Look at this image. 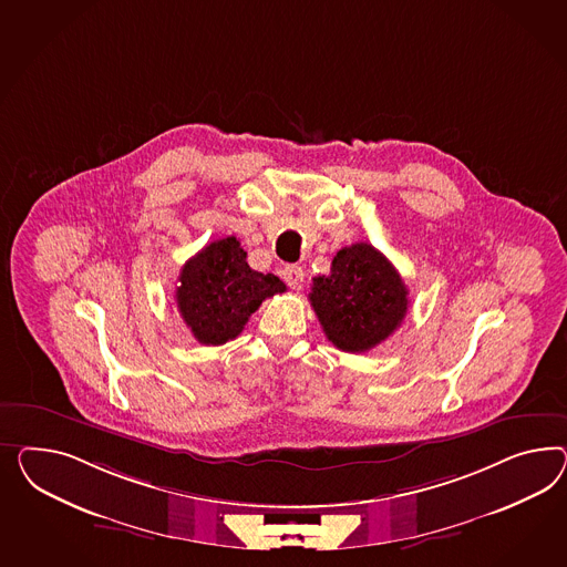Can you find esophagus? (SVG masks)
I'll list each match as a JSON object with an SVG mask.
<instances>
[{
  "label": "esophagus",
  "instance_id": "obj_1",
  "mask_svg": "<svg viewBox=\"0 0 567 567\" xmlns=\"http://www.w3.org/2000/svg\"><path fill=\"white\" fill-rule=\"evenodd\" d=\"M282 278H285V282L291 287L292 291H299L301 289V285H303V268L301 266H287L285 270H282Z\"/></svg>",
  "mask_w": 567,
  "mask_h": 567
}]
</instances>
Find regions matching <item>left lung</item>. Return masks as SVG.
Returning a JSON list of instances; mask_svg holds the SVG:
<instances>
[{"label":"left lung","instance_id":"left-lung-1","mask_svg":"<svg viewBox=\"0 0 567 567\" xmlns=\"http://www.w3.org/2000/svg\"><path fill=\"white\" fill-rule=\"evenodd\" d=\"M309 301L326 338L344 352H368L400 328L409 291L373 245L342 247L330 275L316 276Z\"/></svg>","mask_w":567,"mask_h":567}]
</instances>
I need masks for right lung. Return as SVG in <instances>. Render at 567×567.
Instances as JSON below:
<instances>
[{
    "mask_svg": "<svg viewBox=\"0 0 567 567\" xmlns=\"http://www.w3.org/2000/svg\"><path fill=\"white\" fill-rule=\"evenodd\" d=\"M245 258L237 237H225L185 261L175 299L202 344L218 347L239 337L264 299L287 291L278 276L251 270Z\"/></svg>",
    "mask_w": 567,
    "mask_h": 567,
    "instance_id": "1",
    "label": "right lung"
}]
</instances>
